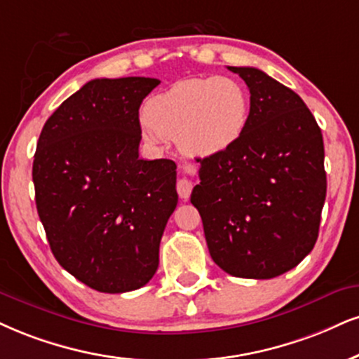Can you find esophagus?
<instances>
[{
    "mask_svg": "<svg viewBox=\"0 0 359 359\" xmlns=\"http://www.w3.org/2000/svg\"><path fill=\"white\" fill-rule=\"evenodd\" d=\"M181 168H183L184 172H191L193 171V166L191 165H183ZM176 189H178V194H180L181 200L187 201L188 198H189V194H191V189H193L191 181L187 180V178L178 180V183H176Z\"/></svg>",
    "mask_w": 359,
    "mask_h": 359,
    "instance_id": "1",
    "label": "esophagus"
}]
</instances>
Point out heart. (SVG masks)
<instances>
[{
    "label": "heart",
    "instance_id": "1",
    "mask_svg": "<svg viewBox=\"0 0 359 359\" xmlns=\"http://www.w3.org/2000/svg\"><path fill=\"white\" fill-rule=\"evenodd\" d=\"M143 135L176 138L189 156L206 158L236 144L250 118V98L236 79L193 76L172 83L146 103Z\"/></svg>",
    "mask_w": 359,
    "mask_h": 359
}]
</instances>
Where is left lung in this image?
<instances>
[{
    "label": "left lung",
    "mask_w": 359,
    "mask_h": 359,
    "mask_svg": "<svg viewBox=\"0 0 359 359\" xmlns=\"http://www.w3.org/2000/svg\"><path fill=\"white\" fill-rule=\"evenodd\" d=\"M250 90V118L226 151L198 158L200 211L211 258L231 276L269 280L311 253L326 198L325 146L290 88L250 66H228Z\"/></svg>",
    "instance_id": "obj_1"
}]
</instances>
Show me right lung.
Returning a JSON list of instances; mask_svg holds the SVG:
<instances>
[{
    "mask_svg": "<svg viewBox=\"0 0 359 359\" xmlns=\"http://www.w3.org/2000/svg\"><path fill=\"white\" fill-rule=\"evenodd\" d=\"M154 78H98L44 123L33 161L36 210L57 263L101 293L144 286L178 205L176 165L141 159L140 106Z\"/></svg>",
    "mask_w": 359,
    "mask_h": 359,
    "instance_id": "obj_1",
    "label": "right lung"
}]
</instances>
